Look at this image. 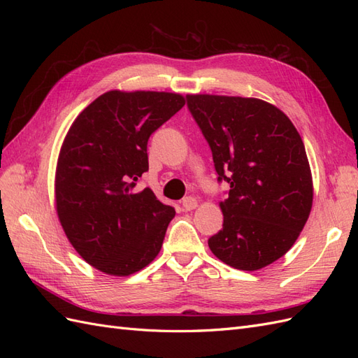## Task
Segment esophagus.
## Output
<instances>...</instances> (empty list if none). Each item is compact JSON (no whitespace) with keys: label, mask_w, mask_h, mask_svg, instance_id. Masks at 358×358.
<instances>
[{"label":"esophagus","mask_w":358,"mask_h":358,"mask_svg":"<svg viewBox=\"0 0 358 358\" xmlns=\"http://www.w3.org/2000/svg\"><path fill=\"white\" fill-rule=\"evenodd\" d=\"M197 200L194 199V197H185L182 200V209L185 210V212H188V210H194L197 208Z\"/></svg>","instance_id":"34e87169"}]
</instances>
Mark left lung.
I'll list each match as a JSON object with an SVG mask.
<instances>
[{"label":"left lung","mask_w":358,"mask_h":358,"mask_svg":"<svg viewBox=\"0 0 358 358\" xmlns=\"http://www.w3.org/2000/svg\"><path fill=\"white\" fill-rule=\"evenodd\" d=\"M187 106L212 150L222 230L208 241L222 263L263 268L287 254L305 227L313 199L305 145L278 107L258 99L188 95Z\"/></svg>","instance_id":"left-lung-1"}]
</instances>
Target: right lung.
<instances>
[{
	"instance_id": "1",
	"label": "right lung",
	"mask_w": 358,
	"mask_h": 358,
	"mask_svg": "<svg viewBox=\"0 0 358 358\" xmlns=\"http://www.w3.org/2000/svg\"><path fill=\"white\" fill-rule=\"evenodd\" d=\"M185 99L154 91H109L76 117L58 158L55 200L70 243L86 263L128 276L158 255L171 206L136 185L149 170L148 140Z\"/></svg>"
}]
</instances>
